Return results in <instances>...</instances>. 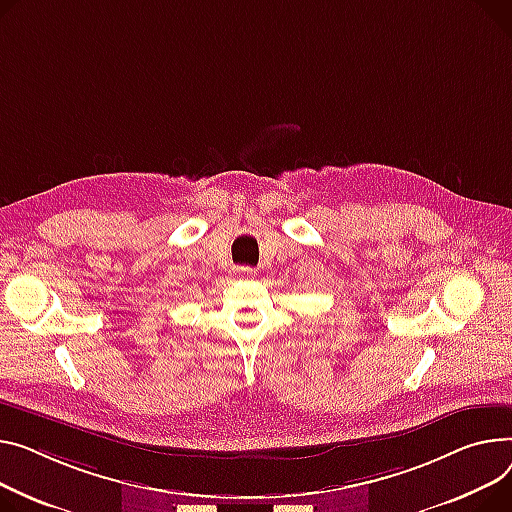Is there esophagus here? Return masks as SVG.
Wrapping results in <instances>:
<instances>
[{
    "instance_id": "obj_1",
    "label": "esophagus",
    "mask_w": 512,
    "mask_h": 512,
    "mask_svg": "<svg viewBox=\"0 0 512 512\" xmlns=\"http://www.w3.org/2000/svg\"><path fill=\"white\" fill-rule=\"evenodd\" d=\"M238 276L241 278H255V269L253 267H238Z\"/></svg>"
}]
</instances>
